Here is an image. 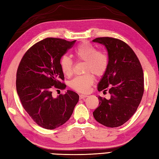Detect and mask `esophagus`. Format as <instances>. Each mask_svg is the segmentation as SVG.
Segmentation results:
<instances>
[{"label": "esophagus", "instance_id": "34e87169", "mask_svg": "<svg viewBox=\"0 0 159 159\" xmlns=\"http://www.w3.org/2000/svg\"><path fill=\"white\" fill-rule=\"evenodd\" d=\"M86 97H87V95H80V100H82V99H84Z\"/></svg>", "mask_w": 159, "mask_h": 159}]
</instances>
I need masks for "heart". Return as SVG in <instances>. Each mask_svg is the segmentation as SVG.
<instances>
[{"instance_id":"heart-1","label":"heart","mask_w":159,"mask_h":159,"mask_svg":"<svg viewBox=\"0 0 159 159\" xmlns=\"http://www.w3.org/2000/svg\"><path fill=\"white\" fill-rule=\"evenodd\" d=\"M75 56L77 60L85 62L84 75L75 77L70 82L72 89L78 93H88L93 85L95 77H101L106 73L109 66V57L105 52L98 51L96 48L88 42H84L76 47L74 50ZM61 69L66 76L69 77L73 73V62L68 56H63L60 59Z\"/></svg>"}]
</instances>
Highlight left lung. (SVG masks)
<instances>
[{"instance_id":"8db88e82","label":"left lung","mask_w":159,"mask_h":159,"mask_svg":"<svg viewBox=\"0 0 159 159\" xmlns=\"http://www.w3.org/2000/svg\"><path fill=\"white\" fill-rule=\"evenodd\" d=\"M106 47L109 66L98 83L99 91L109 89L111 98L100 96L99 107L93 114L102 125L118 127L135 113L144 92V76L141 64L133 50L120 39L99 37L93 40Z\"/></svg>"}]
</instances>
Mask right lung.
<instances>
[{
	"instance_id": "right-lung-1",
	"label": "right lung",
	"mask_w": 159,
	"mask_h": 159,
	"mask_svg": "<svg viewBox=\"0 0 159 159\" xmlns=\"http://www.w3.org/2000/svg\"><path fill=\"white\" fill-rule=\"evenodd\" d=\"M75 41L44 39L25 53L18 67L16 85L20 102L33 120L47 129L68 121L78 102V94L70 90L56 98L52 96V86H66L60 82L64 80L60 59Z\"/></svg>"
}]
</instances>
